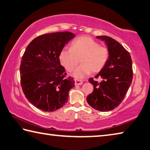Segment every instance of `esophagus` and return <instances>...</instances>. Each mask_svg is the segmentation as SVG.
<instances>
[{
	"label": "esophagus",
	"mask_w": 150,
	"mask_h": 150,
	"mask_svg": "<svg viewBox=\"0 0 150 150\" xmlns=\"http://www.w3.org/2000/svg\"><path fill=\"white\" fill-rule=\"evenodd\" d=\"M83 84V81L80 79H75V86L77 85H81Z\"/></svg>",
	"instance_id": "esophagus-1"
}]
</instances>
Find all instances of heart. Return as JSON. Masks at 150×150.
<instances>
[{
	"instance_id": "obj_1",
	"label": "heart",
	"mask_w": 150,
	"mask_h": 150,
	"mask_svg": "<svg viewBox=\"0 0 150 150\" xmlns=\"http://www.w3.org/2000/svg\"><path fill=\"white\" fill-rule=\"evenodd\" d=\"M110 50L92 38L82 36L72 42L71 48H64L59 53L61 64L68 71H71L79 62L81 64L75 69L73 75L76 78H83L91 71L98 73L107 64Z\"/></svg>"
}]
</instances>
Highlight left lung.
Returning <instances> with one entry per match:
<instances>
[{
	"mask_svg": "<svg viewBox=\"0 0 150 150\" xmlns=\"http://www.w3.org/2000/svg\"><path fill=\"white\" fill-rule=\"evenodd\" d=\"M105 41L110 50V58L105 66L89 82L94 86L93 92L86 97L88 104L100 111H109L120 104L132 83L133 71L132 59L129 52L111 37L97 36Z\"/></svg>",
	"mask_w": 150,
	"mask_h": 150,
	"instance_id": "1",
	"label": "left lung"
}]
</instances>
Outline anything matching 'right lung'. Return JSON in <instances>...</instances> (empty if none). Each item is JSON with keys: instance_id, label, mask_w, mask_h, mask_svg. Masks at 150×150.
Returning <instances> with one entry per match:
<instances>
[{"instance_id": "add662e5", "label": "right lung", "mask_w": 150, "mask_h": 150, "mask_svg": "<svg viewBox=\"0 0 150 150\" xmlns=\"http://www.w3.org/2000/svg\"><path fill=\"white\" fill-rule=\"evenodd\" d=\"M75 37L71 32H57L35 38L27 47L20 67L21 85L26 98L44 111H54L66 104L74 87L66 77L59 56L64 46Z\"/></svg>"}]
</instances>
